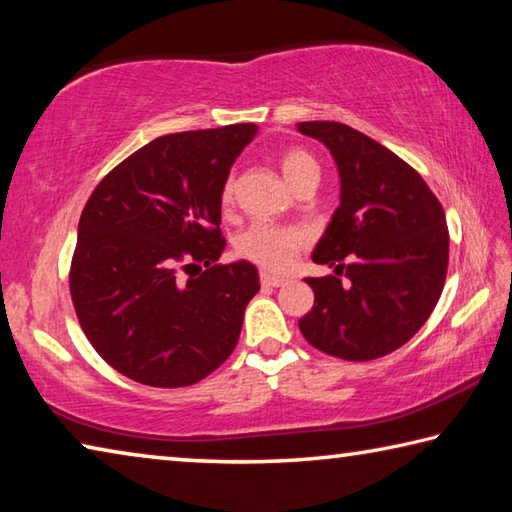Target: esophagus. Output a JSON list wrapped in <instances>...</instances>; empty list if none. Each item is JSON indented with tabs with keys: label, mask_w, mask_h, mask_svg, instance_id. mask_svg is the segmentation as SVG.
<instances>
[{
	"label": "esophagus",
	"mask_w": 512,
	"mask_h": 512,
	"mask_svg": "<svg viewBox=\"0 0 512 512\" xmlns=\"http://www.w3.org/2000/svg\"><path fill=\"white\" fill-rule=\"evenodd\" d=\"M259 280H262L264 287H282V284L287 282L284 277H277V275H271V273H262V275H259Z\"/></svg>",
	"instance_id": "1"
}]
</instances>
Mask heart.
<instances>
[{"label":"heart","mask_w":512,"mask_h":512,"mask_svg":"<svg viewBox=\"0 0 512 512\" xmlns=\"http://www.w3.org/2000/svg\"><path fill=\"white\" fill-rule=\"evenodd\" d=\"M280 169L287 183L296 189L307 180H318V162L307 151L289 149L280 155ZM223 203L228 205L235 198V180L228 178L223 185ZM307 246V235L300 228H284V225L255 223L244 230L237 239V253L262 266L264 271L282 273L293 264V259Z\"/></svg>","instance_id":"b5f03b06"}]
</instances>
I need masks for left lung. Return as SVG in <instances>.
<instances>
[{
    "instance_id": "1",
    "label": "left lung",
    "mask_w": 512,
    "mask_h": 512,
    "mask_svg": "<svg viewBox=\"0 0 512 512\" xmlns=\"http://www.w3.org/2000/svg\"><path fill=\"white\" fill-rule=\"evenodd\" d=\"M298 133L327 146L341 180V203L311 255L334 275L307 277L314 307L298 320L300 332L332 357L379 359L427 323L443 293V205L418 171L350 126L300 121Z\"/></svg>"
}]
</instances>
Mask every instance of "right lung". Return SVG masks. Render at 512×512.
<instances>
[{
    "label": "right lung",
    "instance_id": "right-lung-1",
    "mask_svg": "<svg viewBox=\"0 0 512 512\" xmlns=\"http://www.w3.org/2000/svg\"><path fill=\"white\" fill-rule=\"evenodd\" d=\"M255 135L232 124L158 137L85 203L69 291L92 348L128 379L192 386L235 350L259 275L246 259L216 264L221 194Z\"/></svg>",
    "mask_w": 512,
    "mask_h": 512
}]
</instances>
